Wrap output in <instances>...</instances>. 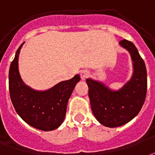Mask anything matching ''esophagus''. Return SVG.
I'll list each match as a JSON object with an SVG mask.
<instances>
[{"mask_svg": "<svg viewBox=\"0 0 155 155\" xmlns=\"http://www.w3.org/2000/svg\"><path fill=\"white\" fill-rule=\"evenodd\" d=\"M89 71H87V70H84V71H81V80H83V81H84L86 78L89 77Z\"/></svg>", "mask_w": 155, "mask_h": 155, "instance_id": "obj_1", "label": "esophagus"}]
</instances>
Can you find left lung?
Returning <instances> with one entry per match:
<instances>
[{
	"label": "left lung",
	"mask_w": 155,
	"mask_h": 155,
	"mask_svg": "<svg viewBox=\"0 0 155 155\" xmlns=\"http://www.w3.org/2000/svg\"><path fill=\"white\" fill-rule=\"evenodd\" d=\"M132 61L131 77L121 89L113 90L103 82L89 78V97L93 114L100 124L118 127L131 121L141 109L147 92V72L136 46L126 39L119 42Z\"/></svg>",
	"instance_id": "8db88e82"
}]
</instances>
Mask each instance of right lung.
Returning <instances> with one entry per match:
<instances>
[{
    "instance_id": "right-lung-1",
    "label": "right lung",
    "mask_w": 155,
    "mask_h": 155,
    "mask_svg": "<svg viewBox=\"0 0 155 155\" xmlns=\"http://www.w3.org/2000/svg\"><path fill=\"white\" fill-rule=\"evenodd\" d=\"M23 42L16 51L9 71V90L18 115L31 127L49 131L62 124L67 104L75 84L81 81L77 74L68 81L59 82L46 90H36L25 84L19 71V55Z\"/></svg>"
}]
</instances>
